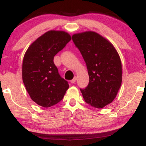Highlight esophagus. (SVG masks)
<instances>
[{
	"mask_svg": "<svg viewBox=\"0 0 146 146\" xmlns=\"http://www.w3.org/2000/svg\"><path fill=\"white\" fill-rule=\"evenodd\" d=\"M76 80H77V78H76V77H74V78H73L72 80H71V82L72 84H74L75 82H76Z\"/></svg>",
	"mask_w": 146,
	"mask_h": 146,
	"instance_id": "34e87169",
	"label": "esophagus"
}]
</instances>
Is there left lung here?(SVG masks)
<instances>
[{
    "label": "left lung",
    "instance_id": "left-lung-1",
    "mask_svg": "<svg viewBox=\"0 0 146 146\" xmlns=\"http://www.w3.org/2000/svg\"><path fill=\"white\" fill-rule=\"evenodd\" d=\"M72 40L86 62L89 83L80 89L84 101L102 108L116 98L122 82L120 57L115 46L95 31L75 33Z\"/></svg>",
    "mask_w": 146,
    "mask_h": 146
}]
</instances>
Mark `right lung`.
Returning a JSON list of instances; mask_svg holds the SVG:
<instances>
[{
    "mask_svg": "<svg viewBox=\"0 0 146 146\" xmlns=\"http://www.w3.org/2000/svg\"><path fill=\"white\" fill-rule=\"evenodd\" d=\"M71 40L67 32L51 30L37 38L25 52L23 81L37 104L44 108L56 104L68 90V82L60 77L53 58Z\"/></svg>",
    "mask_w": 146,
    "mask_h": 146,
    "instance_id": "obj_1",
    "label": "right lung"
}]
</instances>
